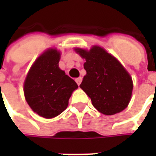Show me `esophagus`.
<instances>
[{
    "label": "esophagus",
    "mask_w": 156,
    "mask_h": 156,
    "mask_svg": "<svg viewBox=\"0 0 156 156\" xmlns=\"http://www.w3.org/2000/svg\"><path fill=\"white\" fill-rule=\"evenodd\" d=\"M75 81H76V83H77V84L79 86V85L81 84V83H82V78H76V79H75Z\"/></svg>",
    "instance_id": "34e87169"
}]
</instances>
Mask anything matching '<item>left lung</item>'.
I'll list each match as a JSON object with an SVG mask.
<instances>
[{
  "mask_svg": "<svg viewBox=\"0 0 156 156\" xmlns=\"http://www.w3.org/2000/svg\"><path fill=\"white\" fill-rule=\"evenodd\" d=\"M75 51L85 58L87 72L80 88L91 98L98 111L113 115L124 110L130 101L133 82L130 75L117 59L100 47L94 46L86 51Z\"/></svg>",
  "mask_w": 156,
  "mask_h": 156,
  "instance_id": "1",
  "label": "left lung"
}]
</instances>
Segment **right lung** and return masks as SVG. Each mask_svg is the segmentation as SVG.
I'll use <instances>...</instances> for the list:
<instances>
[{"instance_id": "right-lung-1", "label": "right lung", "mask_w": 156, "mask_h": 156, "mask_svg": "<svg viewBox=\"0 0 156 156\" xmlns=\"http://www.w3.org/2000/svg\"><path fill=\"white\" fill-rule=\"evenodd\" d=\"M60 52L49 49L39 57L24 83L26 100L33 111L46 119L54 118L67 108L76 82L58 67Z\"/></svg>"}]
</instances>
